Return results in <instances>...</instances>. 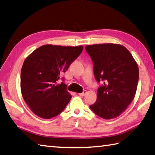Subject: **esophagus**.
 Listing matches in <instances>:
<instances>
[{
  "mask_svg": "<svg viewBox=\"0 0 155 155\" xmlns=\"http://www.w3.org/2000/svg\"><path fill=\"white\" fill-rule=\"evenodd\" d=\"M86 94H87V91L86 90H84L82 93H80V94H78L80 96H85Z\"/></svg>",
  "mask_w": 155,
  "mask_h": 155,
  "instance_id": "34e87169",
  "label": "esophagus"
}]
</instances>
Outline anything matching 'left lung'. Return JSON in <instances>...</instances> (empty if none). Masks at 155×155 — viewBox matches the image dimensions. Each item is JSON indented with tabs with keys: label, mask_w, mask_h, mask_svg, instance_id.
<instances>
[{
	"label": "left lung",
	"mask_w": 155,
	"mask_h": 155,
	"mask_svg": "<svg viewBox=\"0 0 155 155\" xmlns=\"http://www.w3.org/2000/svg\"><path fill=\"white\" fill-rule=\"evenodd\" d=\"M94 64L96 80L103 81L97 99L90 108L98 116L111 119L121 115L136 95L139 79L136 61L125 46L118 44L86 46Z\"/></svg>",
	"instance_id": "obj_1"
}]
</instances>
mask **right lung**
<instances>
[{
    "instance_id": "add662e5",
    "label": "right lung",
    "mask_w": 155,
    "mask_h": 155,
    "mask_svg": "<svg viewBox=\"0 0 155 155\" xmlns=\"http://www.w3.org/2000/svg\"><path fill=\"white\" fill-rule=\"evenodd\" d=\"M83 46L43 45L28 55L21 71V92L35 115L51 119L65 109L71 98L61 75L83 51Z\"/></svg>"
}]
</instances>
